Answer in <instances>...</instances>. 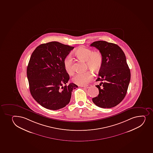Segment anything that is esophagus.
Here are the masks:
<instances>
[{
  "instance_id": "esophagus-1",
  "label": "esophagus",
  "mask_w": 153,
  "mask_h": 153,
  "mask_svg": "<svg viewBox=\"0 0 153 153\" xmlns=\"http://www.w3.org/2000/svg\"><path fill=\"white\" fill-rule=\"evenodd\" d=\"M91 86V85H86V86H81V87H83L84 88H89Z\"/></svg>"
}]
</instances>
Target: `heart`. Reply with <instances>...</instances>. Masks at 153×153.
<instances>
[{
  "label": "heart",
  "instance_id": "b5f03b06",
  "mask_svg": "<svg viewBox=\"0 0 153 153\" xmlns=\"http://www.w3.org/2000/svg\"><path fill=\"white\" fill-rule=\"evenodd\" d=\"M74 54L76 57L86 61L87 66L91 69L97 71L101 69L103 63L102 54L99 51L93 52L91 49L84 47H80L76 49ZM64 67L65 71L69 75L74 73L72 59L69 56H67L64 60ZM93 73L91 71L78 73L73 78V81L79 85H85L93 79Z\"/></svg>",
  "mask_w": 153,
  "mask_h": 153
}]
</instances>
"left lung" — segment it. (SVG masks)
I'll return each instance as SVG.
<instances>
[{"instance_id":"1","label":"left lung","mask_w":153,"mask_h":153,"mask_svg":"<svg viewBox=\"0 0 153 153\" xmlns=\"http://www.w3.org/2000/svg\"><path fill=\"white\" fill-rule=\"evenodd\" d=\"M90 46L97 49L103 57L102 66L96 80L103 82L96 85L99 94L92 98V101L98 107L112 108L124 99L129 85L131 72L126 57L122 49L114 43L96 41Z\"/></svg>"}]
</instances>
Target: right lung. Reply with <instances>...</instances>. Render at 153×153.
I'll return each mask as SVG.
<instances>
[{
	"label": "right lung",
	"instance_id": "add662e5",
	"mask_svg": "<svg viewBox=\"0 0 153 153\" xmlns=\"http://www.w3.org/2000/svg\"><path fill=\"white\" fill-rule=\"evenodd\" d=\"M74 47L58 42L40 45L33 52L27 67V77L33 97L43 107L56 110L65 107L77 85L70 83L64 60Z\"/></svg>",
	"mask_w": 153,
	"mask_h": 153
}]
</instances>
